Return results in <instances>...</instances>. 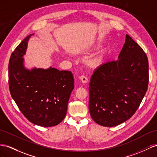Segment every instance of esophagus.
<instances>
[{
  "instance_id": "1",
  "label": "esophagus",
  "mask_w": 157,
  "mask_h": 157,
  "mask_svg": "<svg viewBox=\"0 0 157 157\" xmlns=\"http://www.w3.org/2000/svg\"><path fill=\"white\" fill-rule=\"evenodd\" d=\"M79 78L80 80H81V82L83 83H86L88 82V78L86 77V75H82L81 76H79Z\"/></svg>"
}]
</instances>
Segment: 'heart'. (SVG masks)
Listing matches in <instances>:
<instances>
[{"instance_id": "1", "label": "heart", "mask_w": 157, "mask_h": 157, "mask_svg": "<svg viewBox=\"0 0 157 157\" xmlns=\"http://www.w3.org/2000/svg\"><path fill=\"white\" fill-rule=\"evenodd\" d=\"M97 48H99L101 47V46L100 45H97V46H96ZM104 60V57L103 56H98V57L95 58L94 59H92V61L91 62V63L92 64L93 66H98V65H100Z\"/></svg>"}]
</instances>
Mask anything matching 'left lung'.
I'll return each mask as SVG.
<instances>
[{
    "instance_id": "1",
    "label": "left lung",
    "mask_w": 157,
    "mask_h": 157,
    "mask_svg": "<svg viewBox=\"0 0 157 157\" xmlns=\"http://www.w3.org/2000/svg\"><path fill=\"white\" fill-rule=\"evenodd\" d=\"M148 84V62L142 48L126 34L117 60L95 70L90 82L89 109L95 123L115 127L137 110Z\"/></svg>"
}]
</instances>
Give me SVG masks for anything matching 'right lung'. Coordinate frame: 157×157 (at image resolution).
<instances>
[{
  "instance_id": "right-lung-1",
  "label": "right lung",
  "mask_w": 157,
  "mask_h": 157,
  "mask_svg": "<svg viewBox=\"0 0 157 157\" xmlns=\"http://www.w3.org/2000/svg\"><path fill=\"white\" fill-rule=\"evenodd\" d=\"M33 34L24 39L10 56L9 90L20 111L29 121L42 127H53L66 117L68 101L74 88V76L70 71L51 67L46 70L26 69L22 56Z\"/></svg>"
}]
</instances>
